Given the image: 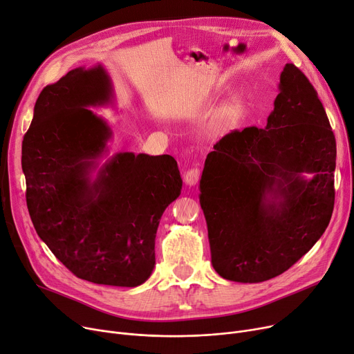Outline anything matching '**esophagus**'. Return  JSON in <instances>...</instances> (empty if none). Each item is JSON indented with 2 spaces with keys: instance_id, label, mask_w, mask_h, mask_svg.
<instances>
[{
  "instance_id": "esophagus-1",
  "label": "esophagus",
  "mask_w": 354,
  "mask_h": 354,
  "mask_svg": "<svg viewBox=\"0 0 354 354\" xmlns=\"http://www.w3.org/2000/svg\"><path fill=\"white\" fill-rule=\"evenodd\" d=\"M199 176H201V171L198 167H194V169H189L187 174H185V183H187L188 187H195L199 180Z\"/></svg>"
}]
</instances>
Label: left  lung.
I'll use <instances>...</instances> for the list:
<instances>
[{
  "label": "left lung",
  "mask_w": 354,
  "mask_h": 354,
  "mask_svg": "<svg viewBox=\"0 0 354 354\" xmlns=\"http://www.w3.org/2000/svg\"><path fill=\"white\" fill-rule=\"evenodd\" d=\"M334 169L326 110L287 63L267 126L225 135L203 166L199 203L215 271L230 281L263 283L299 261L330 222Z\"/></svg>",
  "instance_id": "left-lung-1"
}]
</instances>
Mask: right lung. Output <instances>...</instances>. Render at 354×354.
I'll list each match as a JSON object with an SVG mask.
<instances>
[{
    "label": "right lung",
    "instance_id": "add662e5",
    "mask_svg": "<svg viewBox=\"0 0 354 354\" xmlns=\"http://www.w3.org/2000/svg\"><path fill=\"white\" fill-rule=\"evenodd\" d=\"M115 102L100 63L46 86L21 165L32 225L55 258L82 280L138 287L155 268L159 221L182 179L171 155L109 156L113 130L91 109Z\"/></svg>",
    "mask_w": 354,
    "mask_h": 354
}]
</instances>
